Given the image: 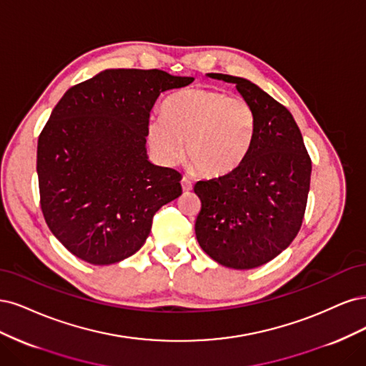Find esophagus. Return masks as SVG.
Listing matches in <instances>:
<instances>
[{
	"label": "esophagus",
	"instance_id": "esophagus-1",
	"mask_svg": "<svg viewBox=\"0 0 366 366\" xmlns=\"http://www.w3.org/2000/svg\"><path fill=\"white\" fill-rule=\"evenodd\" d=\"M181 185H182V190H184L185 193H187V192H190L192 188H193V185H192V181L188 179V178H185V176H184L182 179H181Z\"/></svg>",
	"mask_w": 366,
	"mask_h": 366
}]
</instances>
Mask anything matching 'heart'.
I'll return each mask as SVG.
<instances>
[{"label":"heart","mask_w":366,"mask_h":366,"mask_svg":"<svg viewBox=\"0 0 366 366\" xmlns=\"http://www.w3.org/2000/svg\"><path fill=\"white\" fill-rule=\"evenodd\" d=\"M164 120L149 123V143L164 162L184 155L207 178L237 170L249 153L255 135L251 103L240 96L209 88L185 89L164 103Z\"/></svg>","instance_id":"heart-1"}]
</instances>
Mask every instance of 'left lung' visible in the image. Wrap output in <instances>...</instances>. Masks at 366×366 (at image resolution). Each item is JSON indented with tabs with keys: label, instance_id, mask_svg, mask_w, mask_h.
Wrapping results in <instances>:
<instances>
[{
	"label": "left lung",
	"instance_id": "left-lung-1",
	"mask_svg": "<svg viewBox=\"0 0 366 366\" xmlns=\"http://www.w3.org/2000/svg\"><path fill=\"white\" fill-rule=\"evenodd\" d=\"M234 84L251 103L255 135L232 173L199 181L196 219L200 247L222 266L254 269L272 260L297 237L310 188L312 161L292 114L251 80L209 73Z\"/></svg>",
	"mask_w": 366,
	"mask_h": 366
}]
</instances>
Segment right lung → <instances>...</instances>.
<instances>
[{"instance_id":"add662e5","label":"right lung","mask_w":366,"mask_h":366,"mask_svg":"<svg viewBox=\"0 0 366 366\" xmlns=\"http://www.w3.org/2000/svg\"><path fill=\"white\" fill-rule=\"evenodd\" d=\"M193 77L104 69L69 88L38 139L41 208L66 249L91 264L134 255L157 211L182 194V176L152 164L149 117L159 94Z\"/></svg>"}]
</instances>
